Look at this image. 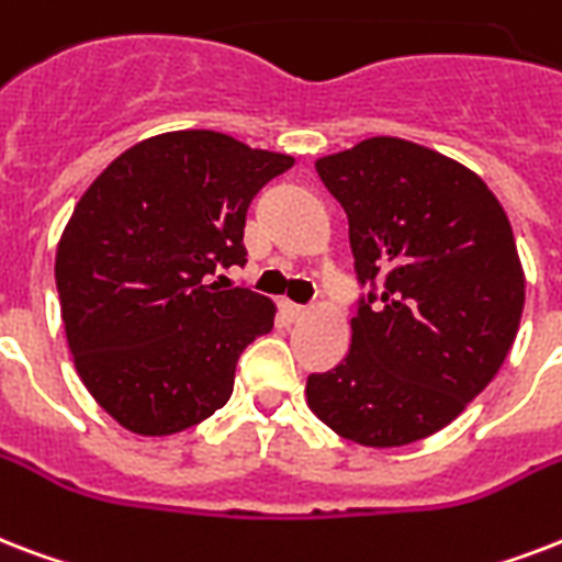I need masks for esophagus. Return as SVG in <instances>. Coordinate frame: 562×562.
<instances>
[{"mask_svg": "<svg viewBox=\"0 0 562 562\" xmlns=\"http://www.w3.org/2000/svg\"><path fill=\"white\" fill-rule=\"evenodd\" d=\"M280 306H282V312H285V318H289V321H300L303 315H306V312H310L306 306H300V303H291V300H282Z\"/></svg>", "mask_w": 562, "mask_h": 562, "instance_id": "1", "label": "esophagus"}]
</instances>
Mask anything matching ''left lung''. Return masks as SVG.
I'll use <instances>...</instances> for the list:
<instances>
[{"instance_id":"left-lung-1","label":"left lung","mask_w":562,"mask_h":562,"mask_svg":"<svg viewBox=\"0 0 562 562\" xmlns=\"http://www.w3.org/2000/svg\"><path fill=\"white\" fill-rule=\"evenodd\" d=\"M315 170L371 291L348 357L306 380L310 409L366 448L427 439L492 383L519 333L525 271L507 212L474 170L404 138L359 140Z\"/></svg>"}]
</instances>
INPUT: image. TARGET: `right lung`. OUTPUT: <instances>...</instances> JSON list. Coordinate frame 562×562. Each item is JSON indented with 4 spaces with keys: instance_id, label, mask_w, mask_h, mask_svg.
Returning <instances> with one entry per match:
<instances>
[{
    "instance_id": "right-lung-1",
    "label": "right lung",
    "mask_w": 562,
    "mask_h": 562,
    "mask_svg": "<svg viewBox=\"0 0 562 562\" xmlns=\"http://www.w3.org/2000/svg\"><path fill=\"white\" fill-rule=\"evenodd\" d=\"M294 158L186 128L128 147L72 209L55 252L72 362L138 436L194 427L229 401L235 366L271 333V300L209 282L244 265L252 196Z\"/></svg>"
}]
</instances>
